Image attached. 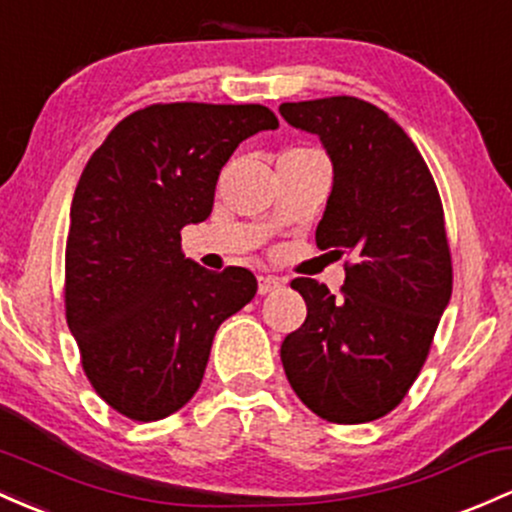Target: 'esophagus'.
<instances>
[{
	"label": "esophagus",
	"instance_id": "1",
	"mask_svg": "<svg viewBox=\"0 0 512 512\" xmlns=\"http://www.w3.org/2000/svg\"><path fill=\"white\" fill-rule=\"evenodd\" d=\"M279 286H282V282H279L277 277H269V274H267V277H260V279H257V291H260L262 296H265V294H272V291H277Z\"/></svg>",
	"mask_w": 512,
	"mask_h": 512
}]
</instances>
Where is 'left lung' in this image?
<instances>
[{"label":"left lung","instance_id":"1","mask_svg":"<svg viewBox=\"0 0 512 512\" xmlns=\"http://www.w3.org/2000/svg\"><path fill=\"white\" fill-rule=\"evenodd\" d=\"M279 114L333 162L316 245L347 257L338 296L291 282L308 313L282 342L286 379L320 418L369 423L413 386L452 296L440 194L413 140L369 101H289Z\"/></svg>","mask_w":512,"mask_h":512}]
</instances>
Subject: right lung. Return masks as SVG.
Masks as SVG:
<instances>
[{"label": "right lung", "mask_w": 512, "mask_h": 512, "mask_svg": "<svg viewBox=\"0 0 512 512\" xmlns=\"http://www.w3.org/2000/svg\"><path fill=\"white\" fill-rule=\"evenodd\" d=\"M279 128L260 104H153L126 116L84 167L65 250L67 328L94 391L131 420L194 396L213 335L252 301L245 267L182 255V228L211 216L218 174L245 138Z\"/></svg>", "instance_id": "obj_1"}]
</instances>
